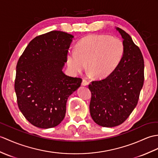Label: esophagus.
I'll return each instance as SVG.
<instances>
[{"mask_svg": "<svg viewBox=\"0 0 158 158\" xmlns=\"http://www.w3.org/2000/svg\"><path fill=\"white\" fill-rule=\"evenodd\" d=\"M81 84H82V85H83V86H87L88 84H89V82H88L86 79H83Z\"/></svg>", "mask_w": 158, "mask_h": 158, "instance_id": "34e87169", "label": "esophagus"}]
</instances>
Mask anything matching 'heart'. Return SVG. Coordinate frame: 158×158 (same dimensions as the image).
<instances>
[{
  "instance_id": "obj_1",
  "label": "heart",
  "mask_w": 158,
  "mask_h": 158,
  "mask_svg": "<svg viewBox=\"0 0 158 158\" xmlns=\"http://www.w3.org/2000/svg\"><path fill=\"white\" fill-rule=\"evenodd\" d=\"M125 47L121 39L103 34L86 36L77 43L76 49L67 55V64L73 73H80L87 62L89 73L104 77L113 72L124 57Z\"/></svg>"
}]
</instances>
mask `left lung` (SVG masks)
<instances>
[{
  "label": "left lung",
  "mask_w": 158,
  "mask_h": 158,
  "mask_svg": "<svg viewBox=\"0 0 158 158\" xmlns=\"http://www.w3.org/2000/svg\"><path fill=\"white\" fill-rule=\"evenodd\" d=\"M125 47L124 57L108 77L89 85V110L98 125L114 127L124 123L136 107L144 82V60L131 36L119 27Z\"/></svg>",
  "instance_id": "left-lung-1"
}]
</instances>
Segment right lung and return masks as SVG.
Instances as JSON below:
<instances>
[{
    "label": "right lung",
    "instance_id": "1",
    "mask_svg": "<svg viewBox=\"0 0 158 158\" xmlns=\"http://www.w3.org/2000/svg\"><path fill=\"white\" fill-rule=\"evenodd\" d=\"M74 36L52 31L33 39L17 62L15 81L17 104L33 125L49 129L64 119L67 99L82 79L62 71Z\"/></svg>",
    "mask_w": 158,
    "mask_h": 158
}]
</instances>
